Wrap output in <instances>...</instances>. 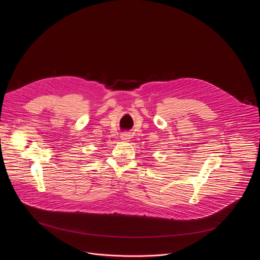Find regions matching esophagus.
<instances>
[{"instance_id": "esophagus-1", "label": "esophagus", "mask_w": 260, "mask_h": 260, "mask_svg": "<svg viewBox=\"0 0 260 260\" xmlns=\"http://www.w3.org/2000/svg\"><path fill=\"white\" fill-rule=\"evenodd\" d=\"M120 138H121V140H122V141H124V142H128V141L131 140V135H129L128 133H123V134H121Z\"/></svg>"}]
</instances>
